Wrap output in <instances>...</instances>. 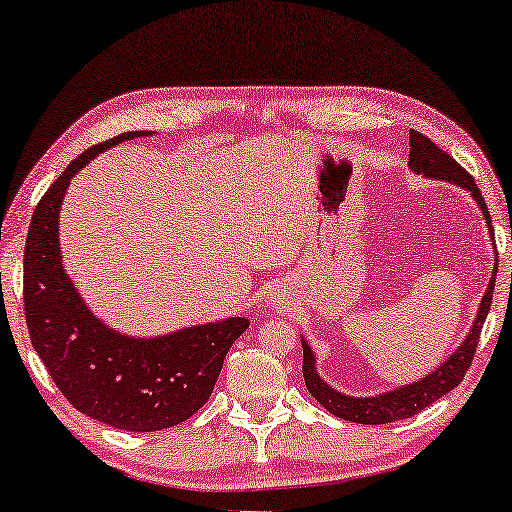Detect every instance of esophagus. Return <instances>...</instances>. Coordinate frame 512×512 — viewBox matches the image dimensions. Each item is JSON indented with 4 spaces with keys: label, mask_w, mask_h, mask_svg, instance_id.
Returning <instances> with one entry per match:
<instances>
[{
    "label": "esophagus",
    "mask_w": 512,
    "mask_h": 512,
    "mask_svg": "<svg viewBox=\"0 0 512 512\" xmlns=\"http://www.w3.org/2000/svg\"><path fill=\"white\" fill-rule=\"evenodd\" d=\"M267 301H270V304H274V306H283V301H286V299H283L281 292L274 288V290L267 292Z\"/></svg>",
    "instance_id": "esophagus-1"
}]
</instances>
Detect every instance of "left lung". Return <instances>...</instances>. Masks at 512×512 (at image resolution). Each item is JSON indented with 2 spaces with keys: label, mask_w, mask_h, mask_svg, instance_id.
<instances>
[{
  "label": "left lung",
  "mask_w": 512,
  "mask_h": 512,
  "mask_svg": "<svg viewBox=\"0 0 512 512\" xmlns=\"http://www.w3.org/2000/svg\"><path fill=\"white\" fill-rule=\"evenodd\" d=\"M408 170L413 174H422L424 179L433 181H445L454 183V186L467 190L472 199L483 213L485 226H488V236L494 245V229L490 222L488 206L481 197V190L476 188V181L460 167L454 158L442 152L440 147H435L420 131H410V154H408ZM494 265H497V251H494ZM494 276H497V267H492V276L488 288H485L479 311L474 315V322L469 326L463 342L451 351V354L442 360V363L424 374L422 379L413 383L397 385V388L379 392V395L370 397H354L345 395L338 388H333L331 383H326L320 372H317V356L308 345V340L301 335V347H304V381L311 395L320 401V404L329 410L331 415L340 417V420L356 422V424H388L397 420H406L410 415H417L426 406H431L435 399L445 397L449 390H454L456 385L463 381L469 363H472L476 342L483 329L485 317H488L490 304H492V292H494Z\"/></svg>",
  "instance_id": "left-lung-1"
}]
</instances>
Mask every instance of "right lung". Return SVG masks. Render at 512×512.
I'll return each instance as SVG.
<instances>
[{
    "label": "right lung",
    "instance_id": "obj_1",
    "mask_svg": "<svg viewBox=\"0 0 512 512\" xmlns=\"http://www.w3.org/2000/svg\"><path fill=\"white\" fill-rule=\"evenodd\" d=\"M154 131H124L74 158L45 192L24 247V313L31 345L70 404L113 429L149 433L186 422L206 404L245 317L190 324L161 335H129L90 311L61 256V206L92 158Z\"/></svg>",
    "mask_w": 512,
    "mask_h": 512
}]
</instances>
